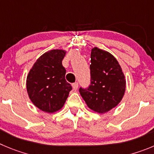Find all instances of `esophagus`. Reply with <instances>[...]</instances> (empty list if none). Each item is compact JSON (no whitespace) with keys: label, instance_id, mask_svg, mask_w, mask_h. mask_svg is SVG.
I'll return each instance as SVG.
<instances>
[{"label":"esophagus","instance_id":"obj_1","mask_svg":"<svg viewBox=\"0 0 154 154\" xmlns=\"http://www.w3.org/2000/svg\"><path fill=\"white\" fill-rule=\"evenodd\" d=\"M72 87L74 90H77V88H78V83H77V82L74 83V84H72Z\"/></svg>","mask_w":154,"mask_h":154}]
</instances>
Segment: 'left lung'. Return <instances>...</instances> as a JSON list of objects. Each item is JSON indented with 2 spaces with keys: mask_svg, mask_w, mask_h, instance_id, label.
Wrapping results in <instances>:
<instances>
[{
  "mask_svg": "<svg viewBox=\"0 0 154 154\" xmlns=\"http://www.w3.org/2000/svg\"><path fill=\"white\" fill-rule=\"evenodd\" d=\"M90 85L80 87L81 97L90 109L105 113L116 107L125 94L126 81L119 62L108 51L92 49Z\"/></svg>",
  "mask_w": 154,
  "mask_h": 154,
  "instance_id": "1",
  "label": "left lung"
}]
</instances>
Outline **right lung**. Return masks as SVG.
Here are the masks:
<instances>
[{
	"mask_svg": "<svg viewBox=\"0 0 154 154\" xmlns=\"http://www.w3.org/2000/svg\"><path fill=\"white\" fill-rule=\"evenodd\" d=\"M63 50H51L43 54L29 72L26 88L31 101L39 109L52 113L64 106L72 87L65 80L62 65Z\"/></svg>",
	"mask_w": 154,
	"mask_h": 154,
	"instance_id": "right-lung-1",
	"label": "right lung"
}]
</instances>
